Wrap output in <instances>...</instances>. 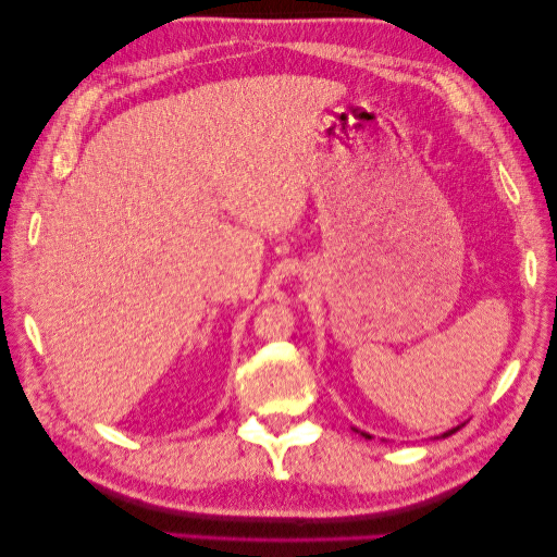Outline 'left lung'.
Returning a JSON list of instances; mask_svg holds the SVG:
<instances>
[{
  "instance_id": "obj_1",
  "label": "left lung",
  "mask_w": 557,
  "mask_h": 557,
  "mask_svg": "<svg viewBox=\"0 0 557 557\" xmlns=\"http://www.w3.org/2000/svg\"><path fill=\"white\" fill-rule=\"evenodd\" d=\"M457 430H459V426H457ZM457 430H451V432H446L444 436H449V434H454V432H457ZM362 436H368V434H362Z\"/></svg>"
}]
</instances>
